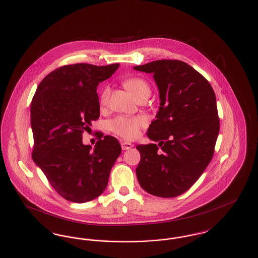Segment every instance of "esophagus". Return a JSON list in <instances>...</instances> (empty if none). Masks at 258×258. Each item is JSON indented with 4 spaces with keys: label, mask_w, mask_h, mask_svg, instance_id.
<instances>
[{
    "label": "esophagus",
    "mask_w": 258,
    "mask_h": 258,
    "mask_svg": "<svg viewBox=\"0 0 258 258\" xmlns=\"http://www.w3.org/2000/svg\"><path fill=\"white\" fill-rule=\"evenodd\" d=\"M121 145H122V149L123 150H128V149L134 147V145L132 143H130V142H122Z\"/></svg>",
    "instance_id": "34e87169"
}]
</instances>
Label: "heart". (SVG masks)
I'll return each mask as SVG.
<instances>
[{
	"mask_svg": "<svg viewBox=\"0 0 258 258\" xmlns=\"http://www.w3.org/2000/svg\"><path fill=\"white\" fill-rule=\"evenodd\" d=\"M125 87L135 98L151 92L147 81L141 77H130L123 81ZM110 97V87L105 85L99 92L98 101L100 107H105ZM147 119L144 116H118L111 120L108 126L114 134L126 139H133L138 135L139 130L146 125Z\"/></svg>",
	"mask_w": 258,
	"mask_h": 258,
	"instance_id": "1",
	"label": "heart"
}]
</instances>
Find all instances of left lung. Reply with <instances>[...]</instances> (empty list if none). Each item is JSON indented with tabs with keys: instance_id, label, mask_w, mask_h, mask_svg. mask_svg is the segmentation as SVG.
Returning a JSON list of instances; mask_svg holds the SVG:
<instances>
[{
	"instance_id": "8db88e82",
	"label": "left lung",
	"mask_w": 258,
	"mask_h": 258,
	"mask_svg": "<svg viewBox=\"0 0 258 258\" xmlns=\"http://www.w3.org/2000/svg\"><path fill=\"white\" fill-rule=\"evenodd\" d=\"M153 74L160 108L148 137L157 144L137 145L136 176L150 195L175 197L197 182L214 155L220 132L216 95L206 78L186 62L159 60L137 66Z\"/></svg>"
}]
</instances>
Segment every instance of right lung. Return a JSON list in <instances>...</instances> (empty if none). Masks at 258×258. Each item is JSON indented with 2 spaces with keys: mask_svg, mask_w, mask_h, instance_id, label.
<instances>
[{
  "mask_svg": "<svg viewBox=\"0 0 258 258\" xmlns=\"http://www.w3.org/2000/svg\"><path fill=\"white\" fill-rule=\"evenodd\" d=\"M119 66H62L42 79L32 100L33 160L69 201L84 203L99 197L122 152L110 135H98L94 150L82 142V134L99 117L97 87Z\"/></svg>",
  "mask_w": 258,
  "mask_h": 258,
  "instance_id": "1",
  "label": "right lung"
}]
</instances>
